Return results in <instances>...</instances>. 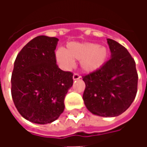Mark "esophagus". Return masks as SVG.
Segmentation results:
<instances>
[{
	"mask_svg": "<svg viewBox=\"0 0 147 147\" xmlns=\"http://www.w3.org/2000/svg\"><path fill=\"white\" fill-rule=\"evenodd\" d=\"M80 76L79 75V74L77 73H75L73 75V80H80Z\"/></svg>",
	"mask_w": 147,
	"mask_h": 147,
	"instance_id": "34e87169",
	"label": "esophagus"
}]
</instances>
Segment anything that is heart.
Wrapping results in <instances>:
<instances>
[{"instance_id": "b5f03b06", "label": "heart", "mask_w": 147, "mask_h": 147, "mask_svg": "<svg viewBox=\"0 0 147 147\" xmlns=\"http://www.w3.org/2000/svg\"><path fill=\"white\" fill-rule=\"evenodd\" d=\"M108 49L91 42H71L64 50L56 52V59L61 66L69 69L74 61H80V66L85 72H94L102 67L108 61Z\"/></svg>"}]
</instances>
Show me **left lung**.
I'll list each match as a JSON object with an SVG mask.
<instances>
[{"label": "left lung", "instance_id": "1", "mask_svg": "<svg viewBox=\"0 0 147 147\" xmlns=\"http://www.w3.org/2000/svg\"><path fill=\"white\" fill-rule=\"evenodd\" d=\"M110 59L96 71L83 76V95L87 109L104 117H117L129 108L137 93L136 62L125 47L107 39Z\"/></svg>", "mask_w": 147, "mask_h": 147}]
</instances>
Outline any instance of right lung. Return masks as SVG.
<instances>
[{
    "label": "right lung",
    "mask_w": 147,
    "mask_h": 147,
    "mask_svg": "<svg viewBox=\"0 0 147 147\" xmlns=\"http://www.w3.org/2000/svg\"><path fill=\"white\" fill-rule=\"evenodd\" d=\"M59 39L45 35L21 49L11 74V96L18 112L32 123L45 124L58 119L73 74L60 69L55 49Z\"/></svg>",
    "instance_id": "right-lung-1"
}]
</instances>
